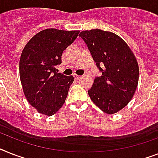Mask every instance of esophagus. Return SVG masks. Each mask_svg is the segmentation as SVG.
I'll list each match as a JSON object with an SVG mask.
<instances>
[{
  "label": "esophagus",
  "instance_id": "obj_1",
  "mask_svg": "<svg viewBox=\"0 0 158 158\" xmlns=\"http://www.w3.org/2000/svg\"><path fill=\"white\" fill-rule=\"evenodd\" d=\"M73 77H74V79H75V80H78L79 78H81V76H79V75H77V74L74 73L73 74Z\"/></svg>",
  "mask_w": 158,
  "mask_h": 158
}]
</instances>
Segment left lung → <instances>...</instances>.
I'll return each instance as SVG.
<instances>
[{
  "instance_id": "obj_1",
  "label": "left lung",
  "mask_w": 158,
  "mask_h": 158,
  "mask_svg": "<svg viewBox=\"0 0 158 158\" xmlns=\"http://www.w3.org/2000/svg\"><path fill=\"white\" fill-rule=\"evenodd\" d=\"M102 72L96 77L89 96L106 114H114L127 106L133 97L139 80L135 56L119 36L110 31L90 30L79 35Z\"/></svg>"
}]
</instances>
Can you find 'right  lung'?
Segmentation results:
<instances>
[{
    "label": "right lung",
    "mask_w": 158,
    "mask_h": 158,
    "mask_svg": "<svg viewBox=\"0 0 158 158\" xmlns=\"http://www.w3.org/2000/svg\"><path fill=\"white\" fill-rule=\"evenodd\" d=\"M79 31L46 29L34 36L25 46L19 62L23 92L33 107L52 116L64 103L73 77L56 71L61 56L73 43Z\"/></svg>",
    "instance_id": "add662e5"
}]
</instances>
